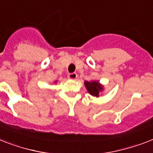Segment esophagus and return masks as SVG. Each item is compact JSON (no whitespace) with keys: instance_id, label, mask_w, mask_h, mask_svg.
<instances>
[{"instance_id":"obj_1","label":"esophagus","mask_w":153,"mask_h":153,"mask_svg":"<svg viewBox=\"0 0 153 153\" xmlns=\"http://www.w3.org/2000/svg\"><path fill=\"white\" fill-rule=\"evenodd\" d=\"M77 77H78V74L76 73H70V74H68V78L69 79H71V80H74V79H77Z\"/></svg>"}]
</instances>
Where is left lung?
Segmentation results:
<instances>
[{"label":"left lung","instance_id":"left-lung-1","mask_svg":"<svg viewBox=\"0 0 153 153\" xmlns=\"http://www.w3.org/2000/svg\"><path fill=\"white\" fill-rule=\"evenodd\" d=\"M85 85L89 94L94 97L99 96V93L102 91V85L98 82H85Z\"/></svg>","mask_w":153,"mask_h":153}]
</instances>
